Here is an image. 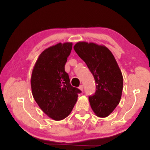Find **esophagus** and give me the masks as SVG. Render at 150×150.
I'll list each match as a JSON object with an SVG mask.
<instances>
[{
    "mask_svg": "<svg viewBox=\"0 0 150 150\" xmlns=\"http://www.w3.org/2000/svg\"><path fill=\"white\" fill-rule=\"evenodd\" d=\"M79 89H80V90H81V91H83V90H84V87H83V85H81L80 86H79Z\"/></svg>",
    "mask_w": 150,
    "mask_h": 150,
    "instance_id": "34e87169",
    "label": "esophagus"
}]
</instances>
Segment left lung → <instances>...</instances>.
I'll return each mask as SVG.
<instances>
[{
  "label": "left lung",
  "instance_id": "8db88e82",
  "mask_svg": "<svg viewBox=\"0 0 150 150\" xmlns=\"http://www.w3.org/2000/svg\"><path fill=\"white\" fill-rule=\"evenodd\" d=\"M93 74L96 91L89 97L92 110L98 117H106L119 104L123 88V77L110 50L93 42H79L73 47Z\"/></svg>",
  "mask_w": 150,
  "mask_h": 150
}]
</instances>
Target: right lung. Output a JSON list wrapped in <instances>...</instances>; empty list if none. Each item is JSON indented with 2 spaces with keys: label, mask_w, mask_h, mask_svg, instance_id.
<instances>
[{
  "label": "right lung",
  "mask_w": 150,
  "mask_h": 150,
  "mask_svg": "<svg viewBox=\"0 0 150 150\" xmlns=\"http://www.w3.org/2000/svg\"><path fill=\"white\" fill-rule=\"evenodd\" d=\"M71 42L58 43L44 50L33 67L31 86L35 100L43 112L60 120L71 112L79 89L70 84L64 66L72 49Z\"/></svg>",
  "instance_id": "add662e5"
}]
</instances>
